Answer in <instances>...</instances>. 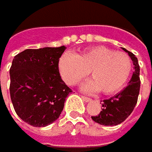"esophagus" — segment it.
<instances>
[{"label": "esophagus", "instance_id": "obj_1", "mask_svg": "<svg viewBox=\"0 0 152 152\" xmlns=\"http://www.w3.org/2000/svg\"><path fill=\"white\" fill-rule=\"evenodd\" d=\"M81 98L85 102H90V101L92 100L90 98H87V97H85V96H81Z\"/></svg>", "mask_w": 152, "mask_h": 152}]
</instances>
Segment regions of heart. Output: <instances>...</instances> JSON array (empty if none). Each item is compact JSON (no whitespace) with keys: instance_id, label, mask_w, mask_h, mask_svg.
Segmentation results:
<instances>
[{"instance_id":"obj_1","label":"heart","mask_w":152,"mask_h":152,"mask_svg":"<svg viewBox=\"0 0 152 152\" xmlns=\"http://www.w3.org/2000/svg\"><path fill=\"white\" fill-rule=\"evenodd\" d=\"M132 70L128 54L114 52L104 47H95L73 54L65 53L59 60V71L67 85H77L90 71L92 80L83 84L81 90L86 92L100 90L104 94L120 91Z\"/></svg>"}]
</instances>
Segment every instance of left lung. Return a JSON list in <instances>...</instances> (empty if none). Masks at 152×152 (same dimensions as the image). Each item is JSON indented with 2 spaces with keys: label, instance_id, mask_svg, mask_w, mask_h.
Wrapping results in <instances>:
<instances>
[{
  "label": "left lung",
  "instance_id": "obj_1",
  "mask_svg": "<svg viewBox=\"0 0 152 152\" xmlns=\"http://www.w3.org/2000/svg\"><path fill=\"white\" fill-rule=\"evenodd\" d=\"M122 49L131 57L134 66V72L128 86L121 92L117 93L113 97L103 100L102 111L97 116L92 117V120L99 125H117L124 122L125 119L132 113L135 107L137 97L140 89L139 80V65L135 55L127 51L125 48Z\"/></svg>",
  "mask_w": 152,
  "mask_h": 152
}]
</instances>
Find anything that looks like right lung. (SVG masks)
<instances>
[{"mask_svg": "<svg viewBox=\"0 0 152 152\" xmlns=\"http://www.w3.org/2000/svg\"><path fill=\"white\" fill-rule=\"evenodd\" d=\"M66 47L26 49L15 56L10 97L17 115L34 127L58 119L72 90L61 80L59 60Z\"/></svg>", "mask_w": 152, "mask_h": 152, "instance_id": "add662e5", "label": "right lung"}]
</instances>
